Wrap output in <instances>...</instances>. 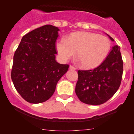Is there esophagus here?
Instances as JSON below:
<instances>
[{
  "label": "esophagus",
  "instance_id": "34e87169",
  "mask_svg": "<svg viewBox=\"0 0 134 134\" xmlns=\"http://www.w3.org/2000/svg\"><path fill=\"white\" fill-rule=\"evenodd\" d=\"M69 69H71V70H76V68H75V67H73V66L69 65Z\"/></svg>",
  "mask_w": 134,
  "mask_h": 134
}]
</instances>
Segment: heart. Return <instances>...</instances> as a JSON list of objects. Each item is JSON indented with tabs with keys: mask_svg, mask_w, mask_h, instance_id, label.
Segmentation results:
<instances>
[{
	"mask_svg": "<svg viewBox=\"0 0 134 134\" xmlns=\"http://www.w3.org/2000/svg\"><path fill=\"white\" fill-rule=\"evenodd\" d=\"M110 41L106 36L89 32H76L69 36L58 39L56 48L60 58L67 62L76 52V58L81 67L92 69L104 62L108 55Z\"/></svg>",
	"mask_w": 134,
	"mask_h": 134,
	"instance_id": "obj_1",
	"label": "heart"
}]
</instances>
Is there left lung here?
<instances>
[{"instance_id":"1","label":"left lung","mask_w":134,"mask_h":134,"mask_svg":"<svg viewBox=\"0 0 134 134\" xmlns=\"http://www.w3.org/2000/svg\"><path fill=\"white\" fill-rule=\"evenodd\" d=\"M112 41L114 40L107 34ZM123 62L120 47L115 45L106 59L93 70H78L75 92L81 102L100 105L111 98L121 85Z\"/></svg>"}]
</instances>
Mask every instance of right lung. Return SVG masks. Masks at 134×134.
<instances>
[{
  "instance_id": "1",
  "label": "right lung",
  "mask_w": 134,
  "mask_h": 134,
  "mask_svg": "<svg viewBox=\"0 0 134 134\" xmlns=\"http://www.w3.org/2000/svg\"><path fill=\"white\" fill-rule=\"evenodd\" d=\"M59 29L51 25L37 28L23 37L13 56L12 82L27 102L49 99L69 65L56 61V41Z\"/></svg>"
}]
</instances>
